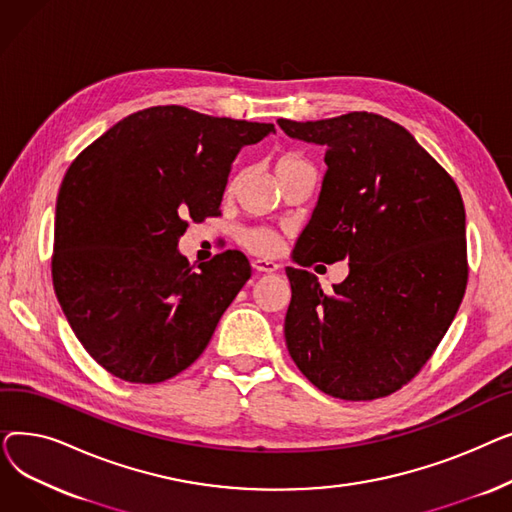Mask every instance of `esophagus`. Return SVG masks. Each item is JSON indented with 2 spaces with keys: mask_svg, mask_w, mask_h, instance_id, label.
I'll return each instance as SVG.
<instances>
[{
  "mask_svg": "<svg viewBox=\"0 0 512 512\" xmlns=\"http://www.w3.org/2000/svg\"><path fill=\"white\" fill-rule=\"evenodd\" d=\"M253 267L259 272V274H274L278 272V263L276 261H267V259H255L253 261Z\"/></svg>",
  "mask_w": 512,
  "mask_h": 512,
  "instance_id": "34e87169",
  "label": "esophagus"
}]
</instances>
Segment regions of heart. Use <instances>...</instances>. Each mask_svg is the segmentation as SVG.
<instances>
[{
	"label": "heart",
	"instance_id": "heart-1",
	"mask_svg": "<svg viewBox=\"0 0 512 512\" xmlns=\"http://www.w3.org/2000/svg\"><path fill=\"white\" fill-rule=\"evenodd\" d=\"M290 161H301V159L294 157V155H284V157L278 159L276 168L284 166V164H290ZM242 245H245L249 251H253L255 255H274L280 249V238L272 230L255 228V230H249V232L242 234Z\"/></svg>",
	"mask_w": 512,
	"mask_h": 512
}]
</instances>
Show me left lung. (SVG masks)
<instances>
[{
    "mask_svg": "<svg viewBox=\"0 0 512 512\" xmlns=\"http://www.w3.org/2000/svg\"><path fill=\"white\" fill-rule=\"evenodd\" d=\"M290 139L326 147L311 220L286 267L288 353L334 398L373 400L432 357L467 286L465 207L448 172L400 124L369 112L294 122ZM349 259L326 295L304 270Z\"/></svg>",
    "mask_w": 512,
    "mask_h": 512,
    "instance_id": "left-lung-1",
    "label": "left lung"
}]
</instances>
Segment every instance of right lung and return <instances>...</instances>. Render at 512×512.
<instances>
[{
	"mask_svg": "<svg viewBox=\"0 0 512 512\" xmlns=\"http://www.w3.org/2000/svg\"><path fill=\"white\" fill-rule=\"evenodd\" d=\"M272 132L157 105L72 161L56 203L53 288L80 344L116 378L159 384L205 351L251 265L226 251L195 272L178 240L188 218L218 215L232 161Z\"/></svg>",
	"mask_w": 512,
	"mask_h": 512,
	"instance_id": "1",
	"label": "right lung"
}]
</instances>
